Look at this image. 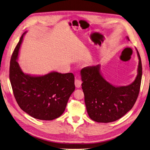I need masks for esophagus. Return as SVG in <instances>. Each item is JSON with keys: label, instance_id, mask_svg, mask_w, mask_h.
Here are the masks:
<instances>
[{"label": "esophagus", "instance_id": "obj_1", "mask_svg": "<svg viewBox=\"0 0 150 150\" xmlns=\"http://www.w3.org/2000/svg\"><path fill=\"white\" fill-rule=\"evenodd\" d=\"M81 83H82V82H81V81L80 80L76 79V80H75V85L76 87L78 88H79L81 87Z\"/></svg>", "mask_w": 150, "mask_h": 150}]
</instances>
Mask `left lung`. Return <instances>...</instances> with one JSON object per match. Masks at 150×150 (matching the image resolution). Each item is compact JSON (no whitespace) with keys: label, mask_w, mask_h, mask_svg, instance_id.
Returning <instances> with one entry per match:
<instances>
[{"label":"left lung","mask_w":150,"mask_h":150,"mask_svg":"<svg viewBox=\"0 0 150 150\" xmlns=\"http://www.w3.org/2000/svg\"><path fill=\"white\" fill-rule=\"evenodd\" d=\"M137 52L139 59L138 74L134 81L127 86L115 87L106 81L100 72V65L86 67L81 70L85 105L89 117L93 121H116L134 105L142 75V61L137 50Z\"/></svg>","instance_id":"8db88e82"}]
</instances>
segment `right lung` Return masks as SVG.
<instances>
[{
    "mask_svg": "<svg viewBox=\"0 0 150 150\" xmlns=\"http://www.w3.org/2000/svg\"><path fill=\"white\" fill-rule=\"evenodd\" d=\"M23 33L10 61V80L16 100L21 109L35 119L52 120L60 117L75 90L72 73L50 72L44 76L26 75L17 62Z\"/></svg>",
    "mask_w": 150,
    "mask_h": 150,
    "instance_id": "right-lung-1",
    "label": "right lung"
}]
</instances>
